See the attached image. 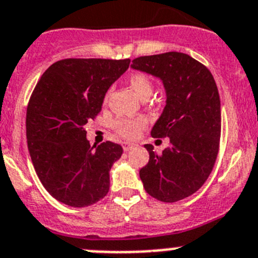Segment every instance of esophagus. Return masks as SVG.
Returning a JSON list of instances; mask_svg holds the SVG:
<instances>
[{
  "instance_id": "esophagus-1",
  "label": "esophagus",
  "mask_w": 258,
  "mask_h": 258,
  "mask_svg": "<svg viewBox=\"0 0 258 258\" xmlns=\"http://www.w3.org/2000/svg\"><path fill=\"white\" fill-rule=\"evenodd\" d=\"M123 150L124 151H130L131 150L132 148H135V146H136V144H134V143H123Z\"/></svg>"
}]
</instances>
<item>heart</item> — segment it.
<instances>
[{
  "label": "heart",
  "mask_w": 258,
  "mask_h": 258,
  "mask_svg": "<svg viewBox=\"0 0 258 258\" xmlns=\"http://www.w3.org/2000/svg\"><path fill=\"white\" fill-rule=\"evenodd\" d=\"M128 84L132 90L140 96L141 99H146L153 93V83L150 78L143 72H135L128 78ZM146 126V119L143 117L139 118H117L113 123L115 132L119 136L132 139L139 134L143 127Z\"/></svg>",
  "instance_id": "1"
}]
</instances>
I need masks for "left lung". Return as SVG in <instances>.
I'll use <instances>...</instances> for the list:
<instances>
[{
	"label": "left lung",
	"instance_id": "left-lung-1",
	"mask_svg": "<svg viewBox=\"0 0 258 258\" xmlns=\"http://www.w3.org/2000/svg\"><path fill=\"white\" fill-rule=\"evenodd\" d=\"M131 67L160 79L167 93L151 136L169 137L170 143L162 154L145 145L150 158L140 169L144 188L163 202L186 199L205 183L219 153L221 113L215 80L208 67L180 52L139 57Z\"/></svg>",
	"mask_w": 258,
	"mask_h": 258
}]
</instances>
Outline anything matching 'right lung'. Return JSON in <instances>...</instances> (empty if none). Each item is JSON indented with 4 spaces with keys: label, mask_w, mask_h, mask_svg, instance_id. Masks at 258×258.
<instances>
[{
    "label": "right lung",
    "mask_w": 258,
    "mask_h": 258,
    "mask_svg": "<svg viewBox=\"0 0 258 258\" xmlns=\"http://www.w3.org/2000/svg\"><path fill=\"white\" fill-rule=\"evenodd\" d=\"M130 59L66 58L45 70L26 109V140L44 188L72 208L90 206L109 191V170L123 149L91 148L86 123L99 114L109 86Z\"/></svg>",
    "instance_id": "obj_1"
}]
</instances>
